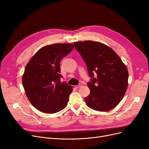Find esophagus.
Here are the masks:
<instances>
[{
  "label": "esophagus",
  "instance_id": "1",
  "mask_svg": "<svg viewBox=\"0 0 149 149\" xmlns=\"http://www.w3.org/2000/svg\"><path fill=\"white\" fill-rule=\"evenodd\" d=\"M81 86V84H79L75 86V88H80Z\"/></svg>",
  "mask_w": 149,
  "mask_h": 149
}]
</instances>
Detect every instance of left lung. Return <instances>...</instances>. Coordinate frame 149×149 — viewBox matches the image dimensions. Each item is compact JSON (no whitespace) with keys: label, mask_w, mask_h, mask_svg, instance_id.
Instances as JSON below:
<instances>
[{"label":"left lung","mask_w":149,"mask_h":149,"mask_svg":"<svg viewBox=\"0 0 149 149\" xmlns=\"http://www.w3.org/2000/svg\"><path fill=\"white\" fill-rule=\"evenodd\" d=\"M74 45L86 63L91 78L87 83L90 93L85 98L86 103L95 111L111 110L123 99L127 88L129 74L126 65L104 44L88 40Z\"/></svg>","instance_id":"obj_1"}]
</instances>
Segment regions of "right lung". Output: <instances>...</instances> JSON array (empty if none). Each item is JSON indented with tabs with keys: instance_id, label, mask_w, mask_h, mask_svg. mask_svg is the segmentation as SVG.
<instances>
[{
	"instance_id": "obj_1",
	"label": "right lung",
	"mask_w": 149,
	"mask_h": 149,
	"mask_svg": "<svg viewBox=\"0 0 149 149\" xmlns=\"http://www.w3.org/2000/svg\"><path fill=\"white\" fill-rule=\"evenodd\" d=\"M74 49L70 43L45 46L31 58L22 77L26 95L33 106L45 113H54L67 105L72 87L61 83V59Z\"/></svg>"
}]
</instances>
